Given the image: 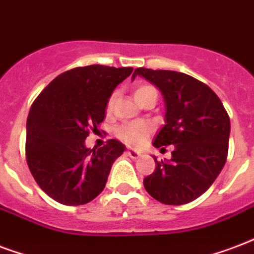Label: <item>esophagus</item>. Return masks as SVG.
Masks as SVG:
<instances>
[{"label": "esophagus", "instance_id": "esophagus-1", "mask_svg": "<svg viewBox=\"0 0 254 254\" xmlns=\"http://www.w3.org/2000/svg\"><path fill=\"white\" fill-rule=\"evenodd\" d=\"M127 154L129 156L130 158H133V160H137L138 157H141V154L138 152H134V150H127Z\"/></svg>", "mask_w": 254, "mask_h": 254}]
</instances>
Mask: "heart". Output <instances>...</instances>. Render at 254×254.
<instances>
[{
    "label": "heart",
    "instance_id": "1",
    "mask_svg": "<svg viewBox=\"0 0 254 254\" xmlns=\"http://www.w3.org/2000/svg\"><path fill=\"white\" fill-rule=\"evenodd\" d=\"M149 93H157L156 89L153 88L152 85H142L140 88L137 89L134 92V98L135 101L138 102L140 100H142L146 94ZM114 97L112 96L108 101V105H106V110L110 112L112 108H113ZM150 131V125L146 123H142V121H138V123H129L125 124L123 127H120L117 130V137L120 140L124 141L125 144L131 145V146H138L144 142V140L146 138V135L149 134Z\"/></svg>",
    "mask_w": 254,
    "mask_h": 254
}]
</instances>
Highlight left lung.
Returning <instances> with one entry per match:
<instances>
[{"label":"left lung","mask_w":254,"mask_h":254,"mask_svg":"<svg viewBox=\"0 0 254 254\" xmlns=\"http://www.w3.org/2000/svg\"><path fill=\"white\" fill-rule=\"evenodd\" d=\"M157 86L165 101V125L153 145H174L169 161H156L144 179L149 194L166 205L191 202L208 190L228 156L230 120L217 94L185 73L137 67L131 75Z\"/></svg>","instance_id":"left-lung-1"}]
</instances>
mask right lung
<instances>
[{
    "label": "right lung",
    "instance_id": "add662e5",
    "mask_svg": "<svg viewBox=\"0 0 254 254\" xmlns=\"http://www.w3.org/2000/svg\"><path fill=\"white\" fill-rule=\"evenodd\" d=\"M133 67L89 65L64 71L33 102L26 121V161L38 187L60 204L84 205L105 188L125 150L120 141L89 149L85 140L104 121L109 97Z\"/></svg>",
    "mask_w": 254,
    "mask_h": 254
}]
</instances>
